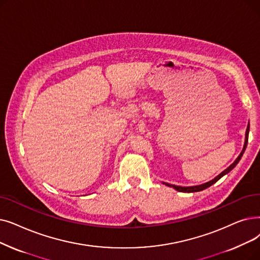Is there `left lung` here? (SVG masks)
I'll list each match as a JSON object with an SVG mask.
<instances>
[{
  "label": "left lung",
  "instance_id": "1",
  "mask_svg": "<svg viewBox=\"0 0 260 260\" xmlns=\"http://www.w3.org/2000/svg\"><path fill=\"white\" fill-rule=\"evenodd\" d=\"M249 132H250V125H247V128H246V133H245V142H244V146H243V150H242V152L240 153V155L238 156V158H237V159L228 168V169H225V170L222 172V173H220L217 177H214L212 180H210V182H207V183H205V184H202V185H199V186H192V187H182V186H175V185H170V184H167V183H165V185H167V186H169V187H173L175 190H177V191H180V192H197V191H201V190H204V189H206V188H208V187H210L212 184H214L216 182H218V180L223 176V175H225V174H228L230 171H232L233 169L236 167V165L239 162V160L241 159V157H242V155H243V153H244V151H245V149H246V145H247V140H249Z\"/></svg>",
  "mask_w": 260,
  "mask_h": 260
}]
</instances>
